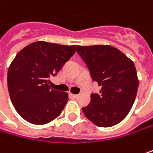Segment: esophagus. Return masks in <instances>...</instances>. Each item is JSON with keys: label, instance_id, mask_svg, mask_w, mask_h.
<instances>
[{"label": "esophagus", "instance_id": "obj_1", "mask_svg": "<svg viewBox=\"0 0 153 153\" xmlns=\"http://www.w3.org/2000/svg\"><path fill=\"white\" fill-rule=\"evenodd\" d=\"M71 96H72L74 99H77V98L79 97V95H78V94H71Z\"/></svg>", "mask_w": 153, "mask_h": 153}]
</instances>
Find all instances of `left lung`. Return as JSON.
Wrapping results in <instances>:
<instances>
[{
  "label": "left lung",
  "instance_id": "left-lung-1",
  "mask_svg": "<svg viewBox=\"0 0 153 153\" xmlns=\"http://www.w3.org/2000/svg\"><path fill=\"white\" fill-rule=\"evenodd\" d=\"M78 54L101 87L91 94V102L82 110L99 127H111L123 121L134 103L138 79L135 65L118 49L110 45L76 47Z\"/></svg>",
  "mask_w": 153,
  "mask_h": 153
}]
</instances>
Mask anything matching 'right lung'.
<instances>
[{"label":"right lung","mask_w":153,"mask_h":153,"mask_svg":"<svg viewBox=\"0 0 153 153\" xmlns=\"http://www.w3.org/2000/svg\"><path fill=\"white\" fill-rule=\"evenodd\" d=\"M75 49V45L38 41L16 56L7 71V89L12 104L24 120L40 125L61 114L68 94L51 88L50 79L59 72Z\"/></svg>","instance_id":"right-lung-1"}]
</instances>
